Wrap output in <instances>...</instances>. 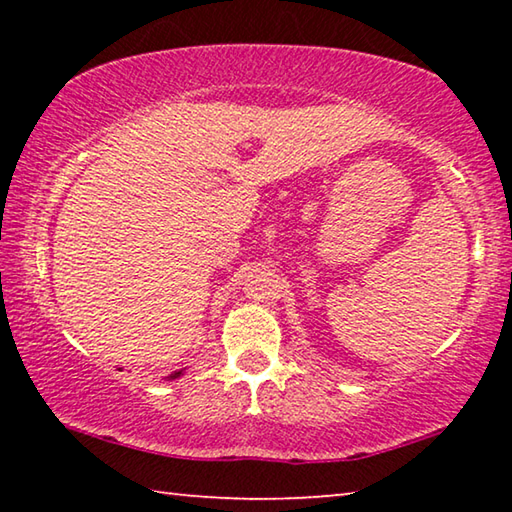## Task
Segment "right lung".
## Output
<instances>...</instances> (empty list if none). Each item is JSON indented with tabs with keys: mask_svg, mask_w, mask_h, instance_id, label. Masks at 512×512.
<instances>
[{
	"mask_svg": "<svg viewBox=\"0 0 512 512\" xmlns=\"http://www.w3.org/2000/svg\"><path fill=\"white\" fill-rule=\"evenodd\" d=\"M185 370H187V368H176V370H169V372H164L162 379H164V381L178 379V377H183V375H185Z\"/></svg>",
	"mask_w": 512,
	"mask_h": 512,
	"instance_id": "right-lung-1",
	"label": "right lung"
}]
</instances>
